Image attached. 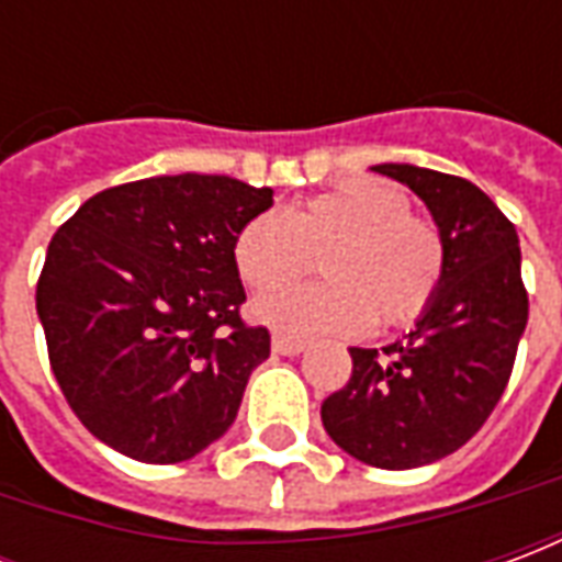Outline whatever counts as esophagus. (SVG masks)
Listing matches in <instances>:
<instances>
[{
  "instance_id": "esophagus-1",
  "label": "esophagus",
  "mask_w": 562,
  "mask_h": 562,
  "mask_svg": "<svg viewBox=\"0 0 562 562\" xmlns=\"http://www.w3.org/2000/svg\"><path fill=\"white\" fill-rule=\"evenodd\" d=\"M273 352L277 355H289V358H294V355H301L306 349V340H301V337H292V334H273Z\"/></svg>"
}]
</instances>
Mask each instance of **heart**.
<instances>
[{"mask_svg":"<svg viewBox=\"0 0 562 562\" xmlns=\"http://www.w3.org/2000/svg\"><path fill=\"white\" fill-rule=\"evenodd\" d=\"M409 195L389 180H349L277 213H258L234 237V268L252 292L304 277L322 256L325 282L258 297L252 316L294 334H358L406 325L430 306L446 273L434 222L409 213Z\"/></svg>","mask_w":562,"mask_h":562,"instance_id":"obj_1","label":"heart"}]
</instances>
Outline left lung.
I'll return each instance as SVG.
<instances>
[{"label": "left lung", "mask_w": 562, "mask_h": 562, "mask_svg": "<svg viewBox=\"0 0 562 562\" xmlns=\"http://www.w3.org/2000/svg\"><path fill=\"white\" fill-rule=\"evenodd\" d=\"M430 210L446 273L415 328L389 346L349 349L352 379L322 403L337 446L379 470H415L479 434L512 376L527 328L515 225L463 177L418 165H373Z\"/></svg>", "instance_id": "8db88e82"}]
</instances>
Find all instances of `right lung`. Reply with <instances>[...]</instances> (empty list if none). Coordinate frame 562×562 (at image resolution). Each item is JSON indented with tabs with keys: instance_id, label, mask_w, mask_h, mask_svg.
<instances>
[{
	"instance_id": "right-lung-1",
	"label": "right lung",
	"mask_w": 562,
	"mask_h": 562,
	"mask_svg": "<svg viewBox=\"0 0 562 562\" xmlns=\"http://www.w3.org/2000/svg\"><path fill=\"white\" fill-rule=\"evenodd\" d=\"M273 204L220 173H173L92 195L54 234L35 310L83 427L144 463H180L237 418L270 334L246 328L234 237Z\"/></svg>"
}]
</instances>
